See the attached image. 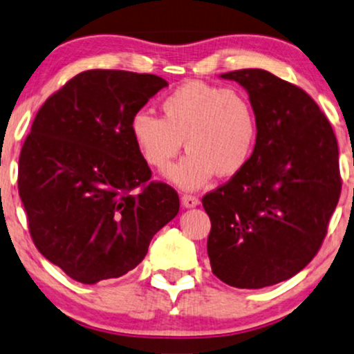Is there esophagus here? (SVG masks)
Instances as JSON below:
<instances>
[{
    "label": "esophagus",
    "mask_w": 354,
    "mask_h": 354,
    "mask_svg": "<svg viewBox=\"0 0 354 354\" xmlns=\"http://www.w3.org/2000/svg\"><path fill=\"white\" fill-rule=\"evenodd\" d=\"M180 201L185 208H195V206L200 205L198 196H195V195H182Z\"/></svg>",
    "instance_id": "esophagus-1"
}]
</instances>
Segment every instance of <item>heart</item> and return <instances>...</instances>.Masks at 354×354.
Here are the masks:
<instances>
[{
  "label": "heart",
  "instance_id": "b5f03b06",
  "mask_svg": "<svg viewBox=\"0 0 354 354\" xmlns=\"http://www.w3.org/2000/svg\"><path fill=\"white\" fill-rule=\"evenodd\" d=\"M162 117L140 110L130 130L146 162L166 167L183 146L188 153L167 171V178L196 190L216 172L231 177L250 159L257 140V117L236 91L187 82L162 100Z\"/></svg>",
  "mask_w": 354,
  "mask_h": 354
}]
</instances>
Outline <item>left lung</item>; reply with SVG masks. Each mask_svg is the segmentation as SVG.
I'll return each mask as SVG.
<instances>
[{
  "label": "left lung",
  "instance_id": "left-lung-1",
  "mask_svg": "<svg viewBox=\"0 0 354 354\" xmlns=\"http://www.w3.org/2000/svg\"><path fill=\"white\" fill-rule=\"evenodd\" d=\"M221 77L249 93L257 140L245 166L201 200L208 257L223 283L259 289L295 277L317 255L342 192L338 145L301 87L257 68Z\"/></svg>",
  "mask_w": 354,
  "mask_h": 354
}]
</instances>
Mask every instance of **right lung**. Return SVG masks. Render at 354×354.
<instances>
[{
	"mask_svg": "<svg viewBox=\"0 0 354 354\" xmlns=\"http://www.w3.org/2000/svg\"><path fill=\"white\" fill-rule=\"evenodd\" d=\"M166 86L145 73L82 71L37 112L17 188L37 250L76 281L123 277L178 213L177 192L149 180L130 130Z\"/></svg>",
	"mask_w": 354,
	"mask_h": 354,
	"instance_id": "add662e5",
	"label": "right lung"
}]
</instances>
